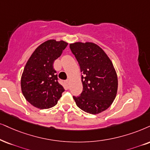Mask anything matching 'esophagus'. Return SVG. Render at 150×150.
<instances>
[{"label":"esophagus","mask_w":150,"mask_h":150,"mask_svg":"<svg viewBox=\"0 0 150 150\" xmlns=\"http://www.w3.org/2000/svg\"><path fill=\"white\" fill-rule=\"evenodd\" d=\"M65 82H66V84H67V85L69 84V79H67V80H66Z\"/></svg>","instance_id":"esophagus-1"}]
</instances>
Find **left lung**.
I'll use <instances>...</instances> for the list:
<instances>
[{"label":"left lung","instance_id":"obj_1","mask_svg":"<svg viewBox=\"0 0 150 150\" xmlns=\"http://www.w3.org/2000/svg\"><path fill=\"white\" fill-rule=\"evenodd\" d=\"M70 48L82 73L83 91L79 96H73L77 106L91 114L105 111L117 90V74L111 59L93 43L76 42L70 44Z\"/></svg>","mask_w":150,"mask_h":150}]
</instances>
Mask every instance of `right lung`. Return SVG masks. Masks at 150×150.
Segmentation results:
<instances>
[{
	"instance_id": "right-lung-1",
	"label": "right lung",
	"mask_w": 150,
	"mask_h": 150,
	"mask_svg": "<svg viewBox=\"0 0 150 150\" xmlns=\"http://www.w3.org/2000/svg\"><path fill=\"white\" fill-rule=\"evenodd\" d=\"M68 43L51 39L38 46L23 72L21 86L25 98L34 107L48 109L57 105L64 91L53 68Z\"/></svg>"
}]
</instances>
